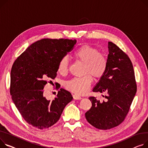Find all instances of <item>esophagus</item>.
<instances>
[{
	"label": "esophagus",
	"mask_w": 148,
	"mask_h": 148,
	"mask_svg": "<svg viewBox=\"0 0 148 148\" xmlns=\"http://www.w3.org/2000/svg\"><path fill=\"white\" fill-rule=\"evenodd\" d=\"M73 97L74 99H77V100H79V99H82V97L79 95H78L77 94H74L73 95Z\"/></svg>",
	"instance_id": "obj_1"
}]
</instances>
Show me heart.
Masks as SVG:
<instances>
[{
    "mask_svg": "<svg viewBox=\"0 0 148 148\" xmlns=\"http://www.w3.org/2000/svg\"><path fill=\"white\" fill-rule=\"evenodd\" d=\"M73 56L78 61L84 63V73L88 74L83 77L73 78L65 83V87L75 93L83 95L87 91L93 82L92 75L88 73H90L95 78L101 77L106 70L107 58L97 48L88 45L78 47L73 53ZM69 66L68 58L64 56L58 62V72L62 75H66Z\"/></svg>",
    "mask_w": 148,
    "mask_h": 148,
    "instance_id": "obj_1",
    "label": "heart"
}]
</instances>
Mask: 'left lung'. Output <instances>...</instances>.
Returning a JSON list of instances; mask_svg holds the SVG:
<instances>
[{"label": "left lung", "mask_w": 148, "mask_h": 148, "mask_svg": "<svg viewBox=\"0 0 148 148\" xmlns=\"http://www.w3.org/2000/svg\"><path fill=\"white\" fill-rule=\"evenodd\" d=\"M108 49L106 70L93 89L105 93V101L89 97L92 106L85 114L87 121L100 130L112 129L124 121L137 91L129 57L111 42H108Z\"/></svg>", "instance_id": "8db88e82"}]
</instances>
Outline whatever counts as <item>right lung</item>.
Wrapping results in <instances>:
<instances>
[{"instance_id": "obj_1", "label": "right lung", "mask_w": 148, "mask_h": 148, "mask_svg": "<svg viewBox=\"0 0 148 148\" xmlns=\"http://www.w3.org/2000/svg\"><path fill=\"white\" fill-rule=\"evenodd\" d=\"M76 40L43 38L32 44L12 66L10 93L24 120L38 129L55 124L73 97L61 88L52 101L45 97L44 87L56 77L61 59L71 52ZM60 86L56 85L59 90Z\"/></svg>"}]
</instances>
